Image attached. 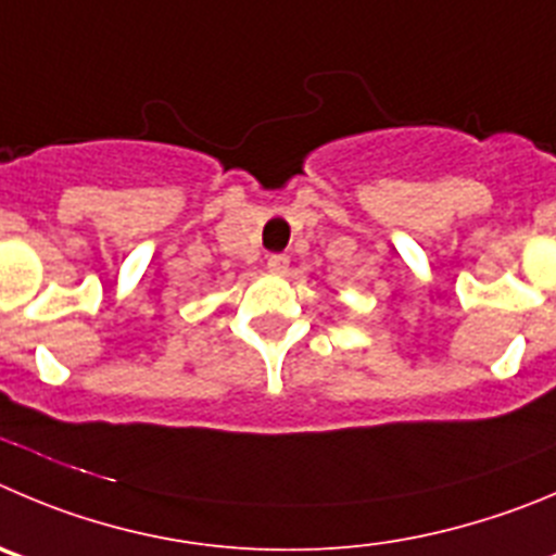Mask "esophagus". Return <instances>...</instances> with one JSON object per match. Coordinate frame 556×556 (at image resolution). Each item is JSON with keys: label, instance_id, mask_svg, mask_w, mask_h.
Instances as JSON below:
<instances>
[{"label": "esophagus", "instance_id": "esophagus-1", "mask_svg": "<svg viewBox=\"0 0 556 556\" xmlns=\"http://www.w3.org/2000/svg\"><path fill=\"white\" fill-rule=\"evenodd\" d=\"M288 266H290L288 254H268L266 257V268L271 274H285L288 271Z\"/></svg>", "mask_w": 556, "mask_h": 556}]
</instances>
